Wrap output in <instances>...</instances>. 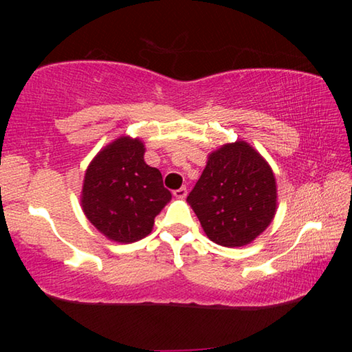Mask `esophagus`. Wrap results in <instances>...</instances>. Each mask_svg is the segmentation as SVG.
<instances>
[{
    "label": "esophagus",
    "mask_w": 352,
    "mask_h": 352,
    "mask_svg": "<svg viewBox=\"0 0 352 352\" xmlns=\"http://www.w3.org/2000/svg\"><path fill=\"white\" fill-rule=\"evenodd\" d=\"M186 194H188V190H186V188H184V186L174 190V197L175 199H184V197H186Z\"/></svg>",
    "instance_id": "1"
}]
</instances>
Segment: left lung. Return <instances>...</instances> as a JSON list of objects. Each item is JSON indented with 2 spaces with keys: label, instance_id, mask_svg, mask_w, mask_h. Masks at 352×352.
I'll list each match as a JSON object with an SVG mask.
<instances>
[{
  "label": "left lung",
  "instance_id": "left-lung-1",
  "mask_svg": "<svg viewBox=\"0 0 352 352\" xmlns=\"http://www.w3.org/2000/svg\"><path fill=\"white\" fill-rule=\"evenodd\" d=\"M186 201L212 242L243 247L264 233L275 217L276 178L254 147L237 140L208 155Z\"/></svg>",
  "mask_w": 352,
  "mask_h": 352
}]
</instances>
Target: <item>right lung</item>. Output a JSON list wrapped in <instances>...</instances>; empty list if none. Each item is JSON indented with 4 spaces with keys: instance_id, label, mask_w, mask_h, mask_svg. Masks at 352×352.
<instances>
[{
    "instance_id": "obj_1",
    "label": "right lung",
    "mask_w": 352,
    "mask_h": 352,
    "mask_svg": "<svg viewBox=\"0 0 352 352\" xmlns=\"http://www.w3.org/2000/svg\"><path fill=\"white\" fill-rule=\"evenodd\" d=\"M144 152L140 138L122 135L100 148L85 170L82 211L113 242L132 243L151 234L155 217L172 199Z\"/></svg>"
}]
</instances>
